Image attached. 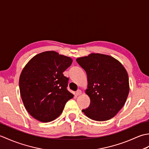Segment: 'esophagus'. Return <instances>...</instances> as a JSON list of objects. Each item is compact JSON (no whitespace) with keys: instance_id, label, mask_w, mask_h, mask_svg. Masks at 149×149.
<instances>
[{"instance_id":"1","label":"esophagus","mask_w":149,"mask_h":149,"mask_svg":"<svg viewBox=\"0 0 149 149\" xmlns=\"http://www.w3.org/2000/svg\"><path fill=\"white\" fill-rule=\"evenodd\" d=\"M81 94H82V91H81V90H77V91H76V93H75V95H76L77 96L80 95H81Z\"/></svg>"}]
</instances>
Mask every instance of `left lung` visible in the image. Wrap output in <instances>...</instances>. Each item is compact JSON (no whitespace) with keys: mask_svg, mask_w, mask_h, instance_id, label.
<instances>
[{"mask_svg":"<svg viewBox=\"0 0 149 149\" xmlns=\"http://www.w3.org/2000/svg\"><path fill=\"white\" fill-rule=\"evenodd\" d=\"M76 61L86 72L90 106L83 112L95 121H106L115 116L124 105L129 92L127 72L113 57L91 53Z\"/></svg>","mask_w":149,"mask_h":149,"instance_id":"1","label":"left lung"}]
</instances>
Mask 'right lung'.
I'll return each mask as SVG.
<instances>
[{"mask_svg": "<svg viewBox=\"0 0 149 149\" xmlns=\"http://www.w3.org/2000/svg\"><path fill=\"white\" fill-rule=\"evenodd\" d=\"M72 63L70 57L46 51L34 56L25 66L19 87L24 105L33 118L42 122L52 121L74 97L66 89L69 79L63 74Z\"/></svg>", "mask_w": 149, "mask_h": 149, "instance_id": "obj_1", "label": "right lung"}]
</instances>
